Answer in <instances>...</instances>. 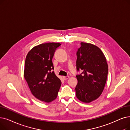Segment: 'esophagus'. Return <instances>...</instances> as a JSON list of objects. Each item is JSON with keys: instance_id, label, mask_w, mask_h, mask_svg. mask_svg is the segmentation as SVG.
Wrapping results in <instances>:
<instances>
[{"instance_id": "esophagus-1", "label": "esophagus", "mask_w": 130, "mask_h": 130, "mask_svg": "<svg viewBox=\"0 0 130 130\" xmlns=\"http://www.w3.org/2000/svg\"><path fill=\"white\" fill-rule=\"evenodd\" d=\"M69 78V76H63V78L64 80H67Z\"/></svg>"}]
</instances>
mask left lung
Listing matches in <instances>:
<instances>
[{
  "label": "left lung",
  "instance_id": "left-lung-1",
  "mask_svg": "<svg viewBox=\"0 0 130 130\" xmlns=\"http://www.w3.org/2000/svg\"><path fill=\"white\" fill-rule=\"evenodd\" d=\"M76 69L82 70L76 75V96L83 103H89L102 93L107 81L108 67L105 56L94 44L81 42L76 53Z\"/></svg>",
  "mask_w": 130,
  "mask_h": 130
}]
</instances>
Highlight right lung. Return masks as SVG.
<instances>
[{"label": "right lung", "instance_id": "obj_1", "mask_svg": "<svg viewBox=\"0 0 130 130\" xmlns=\"http://www.w3.org/2000/svg\"><path fill=\"white\" fill-rule=\"evenodd\" d=\"M59 43H42L34 47L25 59L24 76L32 94L50 103L57 97L61 81L55 74L52 59Z\"/></svg>", "mask_w": 130, "mask_h": 130}]
</instances>
